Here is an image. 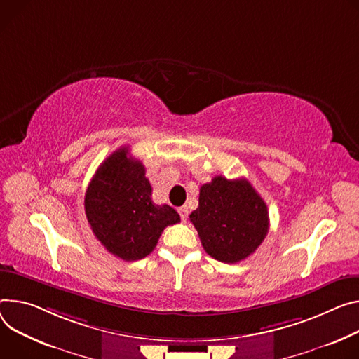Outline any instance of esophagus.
Returning a JSON list of instances; mask_svg holds the SVG:
<instances>
[{
  "label": "esophagus",
  "instance_id": "34e87169",
  "mask_svg": "<svg viewBox=\"0 0 359 359\" xmlns=\"http://www.w3.org/2000/svg\"><path fill=\"white\" fill-rule=\"evenodd\" d=\"M179 215H180V219H182V222H186L187 220V216H189V209L186 208V206H182V208H179Z\"/></svg>",
  "mask_w": 359,
  "mask_h": 359
}]
</instances>
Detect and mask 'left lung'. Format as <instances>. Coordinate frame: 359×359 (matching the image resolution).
<instances>
[{
  "label": "left lung",
  "mask_w": 359,
  "mask_h": 359,
  "mask_svg": "<svg viewBox=\"0 0 359 359\" xmlns=\"http://www.w3.org/2000/svg\"><path fill=\"white\" fill-rule=\"evenodd\" d=\"M203 249L219 262L250 256L269 231L268 206L246 179L216 176L201 187L199 206L190 215Z\"/></svg>",
  "instance_id": "obj_1"
}]
</instances>
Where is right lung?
I'll return each mask as SVG.
<instances>
[{"mask_svg":"<svg viewBox=\"0 0 359 359\" xmlns=\"http://www.w3.org/2000/svg\"><path fill=\"white\" fill-rule=\"evenodd\" d=\"M84 209L94 236L123 260L146 257L165 227L180 222L173 208L153 203L143 163L130 156L127 147L111 153L97 169Z\"/></svg>","mask_w":359,"mask_h":359,"instance_id":"obj_1","label":"right lung"}]
</instances>
